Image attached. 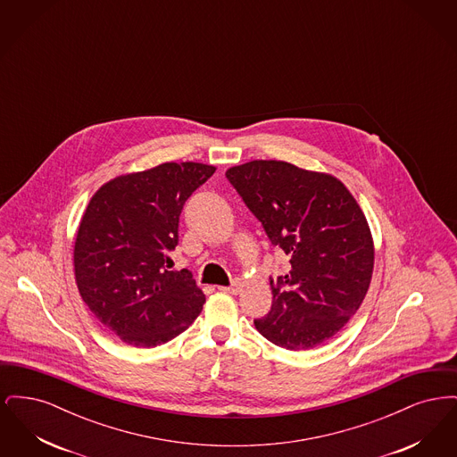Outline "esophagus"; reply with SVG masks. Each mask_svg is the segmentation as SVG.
<instances>
[{"mask_svg": "<svg viewBox=\"0 0 457 457\" xmlns=\"http://www.w3.org/2000/svg\"><path fill=\"white\" fill-rule=\"evenodd\" d=\"M218 289L222 293H228V295H238L241 291V284L233 283L231 286H219Z\"/></svg>", "mask_w": 457, "mask_h": 457, "instance_id": "esophagus-1", "label": "esophagus"}]
</instances>
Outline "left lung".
Segmentation results:
<instances>
[{"mask_svg": "<svg viewBox=\"0 0 457 457\" xmlns=\"http://www.w3.org/2000/svg\"><path fill=\"white\" fill-rule=\"evenodd\" d=\"M250 212L287 255L286 276L270 278V312L253 324L272 345L312 349L356 313L373 272L369 222L348 188L330 174L284 161H252L226 171Z\"/></svg>", "mask_w": 457, "mask_h": 457, "instance_id": "8db88e82", "label": "left lung"}]
</instances>
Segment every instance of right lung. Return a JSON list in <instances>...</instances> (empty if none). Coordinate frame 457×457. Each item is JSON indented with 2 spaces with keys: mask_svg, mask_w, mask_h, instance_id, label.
I'll list each match as a JSON object with an SVG mask.
<instances>
[{
  "mask_svg": "<svg viewBox=\"0 0 457 457\" xmlns=\"http://www.w3.org/2000/svg\"><path fill=\"white\" fill-rule=\"evenodd\" d=\"M216 171L164 162L103 185L75 239V279L94 317L135 348L171 341L195 320L205 295L190 270H170L185 202Z\"/></svg>",
  "mask_w": 457,
  "mask_h": 457,
  "instance_id": "obj_1",
  "label": "right lung"
}]
</instances>
